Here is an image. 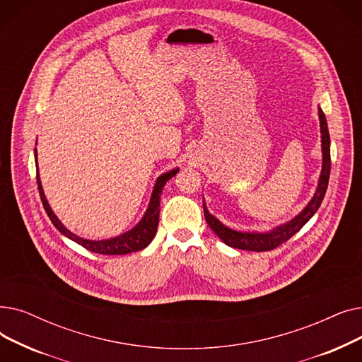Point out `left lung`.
Returning a JSON list of instances; mask_svg holds the SVG:
<instances>
[{
    "label": "left lung",
    "mask_w": 362,
    "mask_h": 362,
    "mask_svg": "<svg viewBox=\"0 0 362 362\" xmlns=\"http://www.w3.org/2000/svg\"><path fill=\"white\" fill-rule=\"evenodd\" d=\"M318 114H320L321 142H322V171H321L320 183H318L315 195H313V198L305 207V210L298 216H296L293 220H290L288 223L281 225L274 230L264 232V233L263 232L262 233L260 232H238V230L229 229L209 213V210L206 209V204H202L204 216H206L209 226L226 245L240 248V250H248V251H271L278 245L288 241L293 235L300 230L309 222V218L317 213L324 199L327 186H328V179H329V170H332V158H329V133L327 127V119L321 109H318Z\"/></svg>",
    "instance_id": "8db88e82"
}]
</instances>
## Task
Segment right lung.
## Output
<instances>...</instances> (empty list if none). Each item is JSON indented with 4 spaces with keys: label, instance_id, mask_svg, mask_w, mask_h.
Segmentation results:
<instances>
[{
    "label": "right lung",
    "instance_id": "add662e5",
    "mask_svg": "<svg viewBox=\"0 0 362 362\" xmlns=\"http://www.w3.org/2000/svg\"><path fill=\"white\" fill-rule=\"evenodd\" d=\"M35 158H37V149H35ZM177 171H179L177 168L171 170L170 173H165V175L160 176L158 180H156L152 197H151L149 209L146 210L144 218L140 220L136 228H133L129 232H125L124 235H119V237H115V238H111V240H103V241H90V240H84V238L76 237L75 233L69 232L64 225L60 223V220L52 211L49 202H47L45 195L42 192L41 180H40V176H38V165H37V183H38V191H40V197H41V201H42L44 210H45L47 216L50 217L52 223L56 226V229L59 232L64 233L65 237L75 241L76 244L83 245L88 251H93V253L109 255V256L112 255L114 256V255L134 253V251L144 250L145 247H148L151 244V241L153 240L155 233H156V228H158V222H160V197H161V192L164 189L165 183L173 176H176Z\"/></svg>",
    "mask_w": 362,
    "mask_h": 362
}]
</instances>
